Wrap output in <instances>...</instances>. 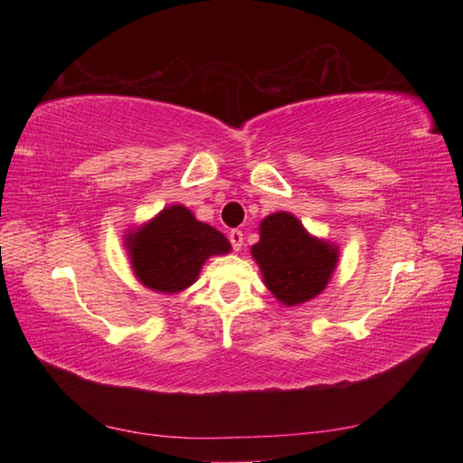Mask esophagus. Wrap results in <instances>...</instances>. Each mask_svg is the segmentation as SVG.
Masks as SVG:
<instances>
[{
    "instance_id": "esophagus-1",
    "label": "esophagus",
    "mask_w": 463,
    "mask_h": 463,
    "mask_svg": "<svg viewBox=\"0 0 463 463\" xmlns=\"http://www.w3.org/2000/svg\"><path fill=\"white\" fill-rule=\"evenodd\" d=\"M229 241H231V245H232L234 250H241V247H242V231H239V229L231 231L229 232Z\"/></svg>"
}]
</instances>
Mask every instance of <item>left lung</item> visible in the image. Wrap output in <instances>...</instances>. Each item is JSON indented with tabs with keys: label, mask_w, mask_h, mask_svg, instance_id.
<instances>
[{
	"label": "left lung",
	"mask_w": 463,
	"mask_h": 463,
	"mask_svg": "<svg viewBox=\"0 0 463 463\" xmlns=\"http://www.w3.org/2000/svg\"><path fill=\"white\" fill-rule=\"evenodd\" d=\"M250 255L269 292L286 307L312 300L326 288L339 261V249L307 232L289 213H276L260 224V242Z\"/></svg>",
	"instance_id": "obj_1"
}]
</instances>
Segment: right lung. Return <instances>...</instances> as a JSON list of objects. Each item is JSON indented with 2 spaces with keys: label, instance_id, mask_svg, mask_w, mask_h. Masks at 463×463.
<instances>
[{
  "label": "right lung",
  "instance_id": "1",
  "mask_svg": "<svg viewBox=\"0 0 463 463\" xmlns=\"http://www.w3.org/2000/svg\"><path fill=\"white\" fill-rule=\"evenodd\" d=\"M124 241L140 284L163 294L190 288L208 257L231 250V242L221 231L195 221L182 203L163 208Z\"/></svg>",
  "mask_w": 463,
  "mask_h": 463
}]
</instances>
